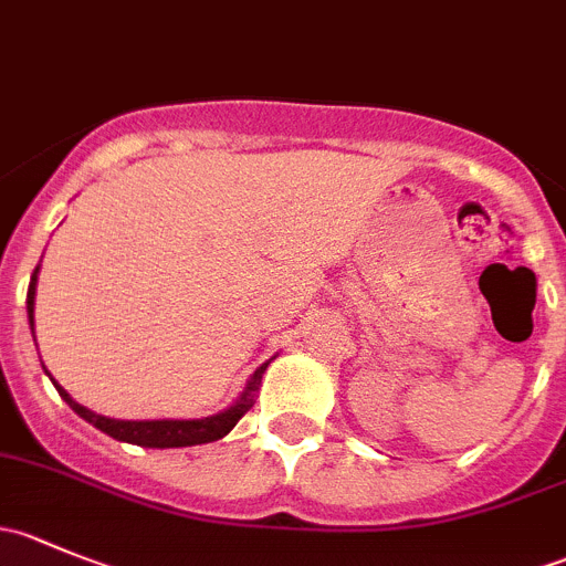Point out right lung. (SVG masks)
Segmentation results:
<instances>
[{
  "instance_id": "obj_1",
  "label": "right lung",
  "mask_w": 566,
  "mask_h": 566,
  "mask_svg": "<svg viewBox=\"0 0 566 566\" xmlns=\"http://www.w3.org/2000/svg\"><path fill=\"white\" fill-rule=\"evenodd\" d=\"M38 271L40 265L32 273V282H30V293H27V317H30V328H32V339H35V287H38ZM45 369V367H43ZM268 369V361L256 369L254 375L249 378L247 389H243L241 397L230 405L227 410L216 416H205V419H153V421H123V419H106V416L93 413L90 408L78 405L76 399L71 397L54 378V389L60 391V397L82 416L84 421H90L93 427H98L101 432L112 436L114 441H125V443H136V447H147V449H177V447H197V443H210V441H219L224 438L232 427L241 421V416L254 405L256 389L262 386V373Z\"/></svg>"
}]
</instances>
